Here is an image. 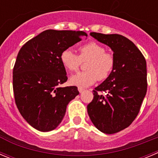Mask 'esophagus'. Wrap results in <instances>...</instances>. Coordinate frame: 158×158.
Listing matches in <instances>:
<instances>
[{
  "label": "esophagus",
  "instance_id": "obj_1",
  "mask_svg": "<svg viewBox=\"0 0 158 158\" xmlns=\"http://www.w3.org/2000/svg\"><path fill=\"white\" fill-rule=\"evenodd\" d=\"M84 90H85V89H84L82 87H78V91H79V92H80V93H81Z\"/></svg>",
  "mask_w": 158,
  "mask_h": 158
}]
</instances>
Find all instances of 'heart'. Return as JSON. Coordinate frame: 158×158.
<instances>
[{
  "label": "heart",
  "mask_w": 158,
  "mask_h": 158,
  "mask_svg": "<svg viewBox=\"0 0 158 158\" xmlns=\"http://www.w3.org/2000/svg\"><path fill=\"white\" fill-rule=\"evenodd\" d=\"M79 56L70 48L64 49L60 55V61L64 68L69 71H75L79 68L81 62L87 63L88 71L79 72L69 78L73 85L89 87L99 79L106 80L112 73L114 67V56L106 52V48L96 42H89L80 46Z\"/></svg>",
  "instance_id": "b5f03b06"
}]
</instances>
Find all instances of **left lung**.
<instances>
[{
  "mask_svg": "<svg viewBox=\"0 0 158 158\" xmlns=\"http://www.w3.org/2000/svg\"><path fill=\"white\" fill-rule=\"evenodd\" d=\"M90 35L110 48L114 67L93 91L88 114L97 129L114 134L128 128L139 112L147 89V62L135 44L124 36L95 32Z\"/></svg>",
  "mask_w": 158,
  "mask_h": 158,
  "instance_id": "obj_1",
  "label": "left lung"
}]
</instances>
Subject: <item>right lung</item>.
<instances>
[{"label":"right lung","instance_id":"obj_1","mask_svg":"<svg viewBox=\"0 0 158 158\" xmlns=\"http://www.w3.org/2000/svg\"><path fill=\"white\" fill-rule=\"evenodd\" d=\"M88 34L83 31L47 30L27 41L13 69V91L19 111L33 128L52 131L63 121L66 106L79 94L67 81L60 55Z\"/></svg>","mask_w":158,"mask_h":158}]
</instances>
